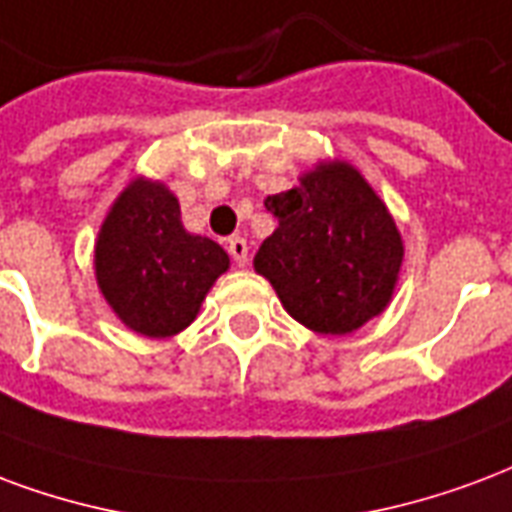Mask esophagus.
Returning a JSON list of instances; mask_svg holds the SVG:
<instances>
[{"label":"esophagus","mask_w":512,"mask_h":512,"mask_svg":"<svg viewBox=\"0 0 512 512\" xmlns=\"http://www.w3.org/2000/svg\"><path fill=\"white\" fill-rule=\"evenodd\" d=\"M227 252H230V257H233V263L236 266H246V257H249V246H246V241L241 236H230L225 241Z\"/></svg>","instance_id":"34e87169"}]
</instances>
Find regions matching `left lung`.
I'll return each instance as SVG.
<instances>
[{"label": "left lung", "instance_id": "8db88e82", "mask_svg": "<svg viewBox=\"0 0 512 512\" xmlns=\"http://www.w3.org/2000/svg\"><path fill=\"white\" fill-rule=\"evenodd\" d=\"M279 227L255 255L290 317L317 333H350L391 301L404 246L388 208L347 162L320 165L266 198Z\"/></svg>", "mask_w": 512, "mask_h": 512}]
</instances>
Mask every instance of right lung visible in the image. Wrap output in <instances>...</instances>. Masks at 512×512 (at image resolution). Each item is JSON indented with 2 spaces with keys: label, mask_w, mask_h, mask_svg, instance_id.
I'll return each mask as SVG.
<instances>
[{
  "label": "right lung",
  "mask_w": 512,
  "mask_h": 512,
  "mask_svg": "<svg viewBox=\"0 0 512 512\" xmlns=\"http://www.w3.org/2000/svg\"><path fill=\"white\" fill-rule=\"evenodd\" d=\"M227 266L217 241L184 230L179 200L143 179L113 203L94 249L105 301L124 325L151 339L187 328Z\"/></svg>",
  "instance_id": "right-lung-1"
}]
</instances>
